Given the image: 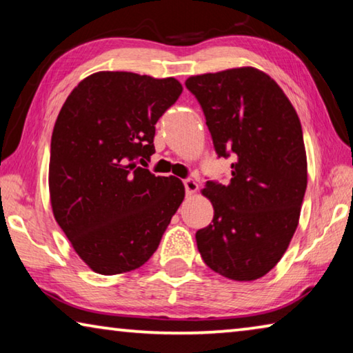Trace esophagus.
<instances>
[{
  "mask_svg": "<svg viewBox=\"0 0 353 353\" xmlns=\"http://www.w3.org/2000/svg\"><path fill=\"white\" fill-rule=\"evenodd\" d=\"M183 185H185V191H187V194H193V193H196V191H198V188H199L194 179H190V177L185 179Z\"/></svg>",
  "mask_w": 353,
  "mask_h": 353,
  "instance_id": "34e87169",
  "label": "esophagus"
}]
</instances>
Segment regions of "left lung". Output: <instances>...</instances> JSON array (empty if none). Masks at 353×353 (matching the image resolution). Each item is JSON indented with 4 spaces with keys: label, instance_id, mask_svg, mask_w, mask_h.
Listing matches in <instances>:
<instances>
[{
    "label": "left lung",
    "instance_id": "1",
    "mask_svg": "<svg viewBox=\"0 0 353 353\" xmlns=\"http://www.w3.org/2000/svg\"><path fill=\"white\" fill-rule=\"evenodd\" d=\"M214 151L234 154L227 185L208 181L202 194L213 221L196 232L205 265L235 282L266 276L299 224L307 190L301 119L272 77L254 67L190 76Z\"/></svg>",
    "mask_w": 353,
    "mask_h": 353
}]
</instances>
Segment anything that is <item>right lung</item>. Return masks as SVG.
Instances as JSON below:
<instances>
[{"label": "right lung", "instance_id": "1", "mask_svg": "<svg viewBox=\"0 0 353 353\" xmlns=\"http://www.w3.org/2000/svg\"><path fill=\"white\" fill-rule=\"evenodd\" d=\"M181 93L174 77L98 71L59 112L48 177L52 213L94 272L115 276L145 265L182 204L181 179L140 166L155 152V123Z\"/></svg>", "mask_w": 353, "mask_h": 353}]
</instances>
